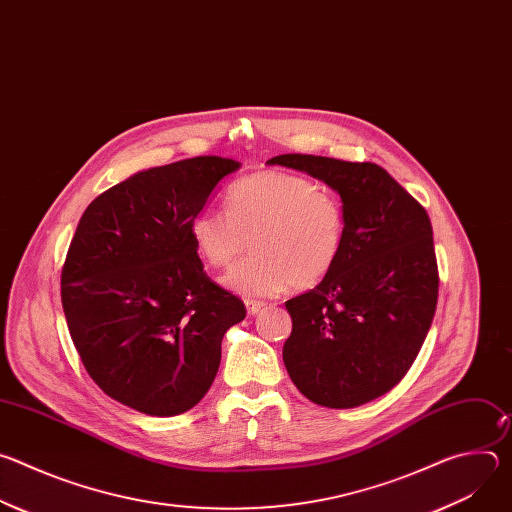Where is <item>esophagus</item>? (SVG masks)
Returning a JSON list of instances; mask_svg holds the SVG:
<instances>
[{
  "instance_id": "34e87169",
  "label": "esophagus",
  "mask_w": 512,
  "mask_h": 512,
  "mask_svg": "<svg viewBox=\"0 0 512 512\" xmlns=\"http://www.w3.org/2000/svg\"><path fill=\"white\" fill-rule=\"evenodd\" d=\"M245 306H247V312H249L251 316L259 314V312L265 308V304H263V302H257V300H247Z\"/></svg>"
}]
</instances>
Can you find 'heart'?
Here are the masks:
<instances>
[{
	"label": "heart",
	"instance_id": "1",
	"mask_svg": "<svg viewBox=\"0 0 512 512\" xmlns=\"http://www.w3.org/2000/svg\"><path fill=\"white\" fill-rule=\"evenodd\" d=\"M190 241L210 267H229L223 283L245 298L275 296L289 285L310 289L336 267L346 241L342 200L314 180L265 170L235 182L225 212L202 208L188 221Z\"/></svg>",
	"mask_w": 512,
	"mask_h": 512
}]
</instances>
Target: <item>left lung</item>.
<instances>
[{
  "instance_id": "obj_1",
  "label": "left lung",
  "mask_w": 512,
  "mask_h": 512,
  "mask_svg": "<svg viewBox=\"0 0 512 512\" xmlns=\"http://www.w3.org/2000/svg\"><path fill=\"white\" fill-rule=\"evenodd\" d=\"M340 194L346 241L336 267L291 298L283 364L304 397L350 409L391 391L409 371L437 304L433 231L425 208L381 166L322 156L267 160Z\"/></svg>"
}]
</instances>
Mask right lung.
I'll list each match as a JSON object with an SVG mask.
<instances>
[{
  "label": "right lung",
  "instance_id": "1",
  "mask_svg": "<svg viewBox=\"0 0 512 512\" xmlns=\"http://www.w3.org/2000/svg\"><path fill=\"white\" fill-rule=\"evenodd\" d=\"M241 162L198 156L141 170L97 196L62 267V310L91 379L154 417L192 409L210 389L243 302L212 283L188 221Z\"/></svg>",
  "mask_w": 512,
  "mask_h": 512
}]
</instances>
